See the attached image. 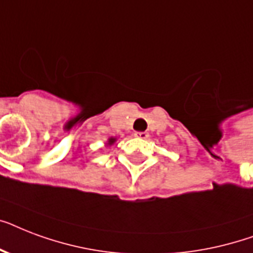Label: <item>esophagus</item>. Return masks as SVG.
Listing matches in <instances>:
<instances>
[{
  "mask_svg": "<svg viewBox=\"0 0 253 253\" xmlns=\"http://www.w3.org/2000/svg\"><path fill=\"white\" fill-rule=\"evenodd\" d=\"M148 136H150L148 132H144V131H142V132H135V138L138 139H147Z\"/></svg>",
  "mask_w": 253,
  "mask_h": 253,
  "instance_id": "1",
  "label": "esophagus"
}]
</instances>
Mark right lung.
<instances>
[{"label":"right lung","instance_id":"1","mask_svg":"<svg viewBox=\"0 0 253 253\" xmlns=\"http://www.w3.org/2000/svg\"><path fill=\"white\" fill-rule=\"evenodd\" d=\"M114 142V139H110V143H113Z\"/></svg>","mask_w":253,"mask_h":253}]
</instances>
